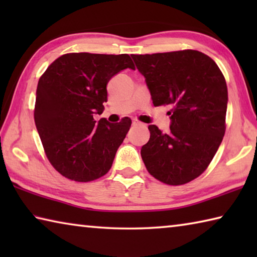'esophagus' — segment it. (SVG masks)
I'll return each mask as SVG.
<instances>
[{
	"label": "esophagus",
	"instance_id": "esophagus-1",
	"mask_svg": "<svg viewBox=\"0 0 257 257\" xmlns=\"http://www.w3.org/2000/svg\"><path fill=\"white\" fill-rule=\"evenodd\" d=\"M133 125H134V127H141V125H144V124H143L142 122H139L138 120H134L133 121Z\"/></svg>",
	"mask_w": 257,
	"mask_h": 257
}]
</instances>
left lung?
<instances>
[{
	"label": "left lung",
	"mask_w": 257,
	"mask_h": 257,
	"mask_svg": "<svg viewBox=\"0 0 257 257\" xmlns=\"http://www.w3.org/2000/svg\"><path fill=\"white\" fill-rule=\"evenodd\" d=\"M132 56L154 106L172 107L170 133L151 124L142 159L155 179L185 185L206 170L223 139L228 104L223 73L210 56L195 50Z\"/></svg>",
	"instance_id": "obj_1"
}]
</instances>
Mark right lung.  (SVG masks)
Returning a JSON list of instances; mask_svg holds the SVG:
<instances>
[{"mask_svg": "<svg viewBox=\"0 0 257 257\" xmlns=\"http://www.w3.org/2000/svg\"><path fill=\"white\" fill-rule=\"evenodd\" d=\"M135 66L128 54L68 53L52 62L38 80L34 119L45 154L63 177L78 182L96 180L112 167L132 120L110 123L101 114L106 85Z\"/></svg>", "mask_w": 257, "mask_h": 257, "instance_id": "add662e5", "label": "right lung"}]
</instances>
